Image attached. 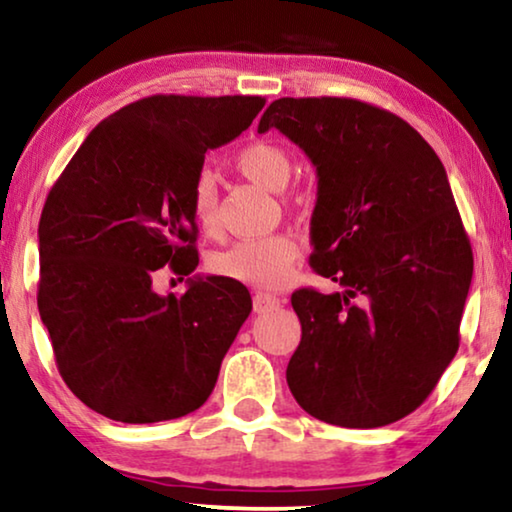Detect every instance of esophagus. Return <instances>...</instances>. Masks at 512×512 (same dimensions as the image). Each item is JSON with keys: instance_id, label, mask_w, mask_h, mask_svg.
Here are the masks:
<instances>
[{"instance_id": "esophagus-1", "label": "esophagus", "mask_w": 512, "mask_h": 512, "mask_svg": "<svg viewBox=\"0 0 512 512\" xmlns=\"http://www.w3.org/2000/svg\"><path fill=\"white\" fill-rule=\"evenodd\" d=\"M252 306H255L257 313H267L278 309V306H281V299L276 295H267V292H255V295H252Z\"/></svg>"}]
</instances>
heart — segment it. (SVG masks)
<instances>
[{
    "instance_id": "1",
    "label": "heart",
    "mask_w": 512,
    "mask_h": 512,
    "mask_svg": "<svg viewBox=\"0 0 512 512\" xmlns=\"http://www.w3.org/2000/svg\"><path fill=\"white\" fill-rule=\"evenodd\" d=\"M236 168L257 185L281 192L292 175V156L278 142L257 140L238 149ZM192 215L203 231L217 224V180L210 168H201L192 185ZM299 260V243L290 234H269L238 241L210 257L217 276L252 285V288H281Z\"/></svg>"
}]
</instances>
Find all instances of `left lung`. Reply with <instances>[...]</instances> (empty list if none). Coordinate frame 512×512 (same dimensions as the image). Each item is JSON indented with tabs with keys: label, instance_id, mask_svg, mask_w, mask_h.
<instances>
[{
	"label": "left lung",
	"instance_id": "obj_1",
	"mask_svg": "<svg viewBox=\"0 0 512 512\" xmlns=\"http://www.w3.org/2000/svg\"><path fill=\"white\" fill-rule=\"evenodd\" d=\"M269 128L316 166L311 267L344 288L292 295L290 391L325 424H393L459 349L473 250L445 166L407 121L353 98L274 100L257 131Z\"/></svg>",
	"mask_w": 512,
	"mask_h": 512
}]
</instances>
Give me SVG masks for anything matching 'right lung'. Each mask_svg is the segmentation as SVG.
I'll list each match as a JSON object with an SVG mask.
<instances>
[{"mask_svg":"<svg viewBox=\"0 0 512 512\" xmlns=\"http://www.w3.org/2000/svg\"><path fill=\"white\" fill-rule=\"evenodd\" d=\"M260 95H152L88 133L39 220L37 306L60 377L124 424L199 410L252 311L243 283L192 276L159 295V269L199 267L192 185L208 149L238 138Z\"/></svg>","mask_w":512,"mask_h":512,"instance_id":"obj_1","label":"right lung"}]
</instances>
